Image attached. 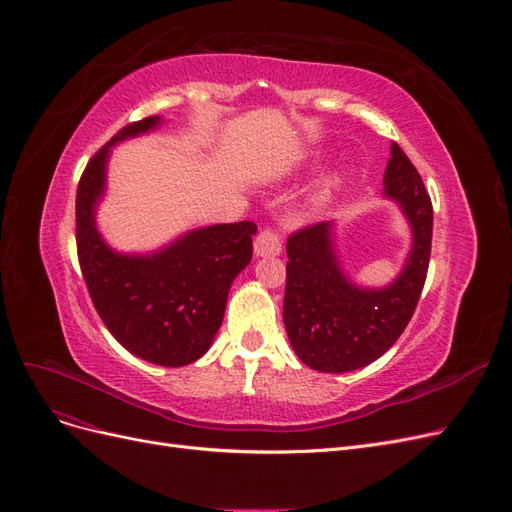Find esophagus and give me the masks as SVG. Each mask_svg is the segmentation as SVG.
I'll return each instance as SVG.
<instances>
[{"mask_svg": "<svg viewBox=\"0 0 512 512\" xmlns=\"http://www.w3.org/2000/svg\"><path fill=\"white\" fill-rule=\"evenodd\" d=\"M254 252H256V256H262V258L280 256L282 241H280V237H277V232L271 228L260 230L256 241H254Z\"/></svg>", "mask_w": 512, "mask_h": 512, "instance_id": "obj_1", "label": "esophagus"}]
</instances>
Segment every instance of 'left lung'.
Returning a JSON list of instances; mask_svg holds the SVG:
<instances>
[{"label": "left lung", "instance_id": "8db88e82", "mask_svg": "<svg viewBox=\"0 0 512 512\" xmlns=\"http://www.w3.org/2000/svg\"><path fill=\"white\" fill-rule=\"evenodd\" d=\"M382 196L404 213L412 245L389 286L367 288L346 273L335 250V222L307 226L286 241L284 324L299 359L324 374L361 369L404 333L425 286L433 209L421 175L397 143L384 170Z\"/></svg>", "mask_w": 512, "mask_h": 512}]
</instances>
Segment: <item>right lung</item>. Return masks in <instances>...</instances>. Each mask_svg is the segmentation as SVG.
I'll list each match as a JSON object with an SVG mask.
<instances>
[{
    "instance_id": "1",
    "label": "right lung",
    "mask_w": 512,
    "mask_h": 512,
    "mask_svg": "<svg viewBox=\"0 0 512 512\" xmlns=\"http://www.w3.org/2000/svg\"><path fill=\"white\" fill-rule=\"evenodd\" d=\"M162 121L130 123L89 160L76 190V247L91 301L117 342L153 365L183 367L211 348L222 327L228 290L252 260L256 226L194 228L149 254L117 252L104 241L96 211L111 151Z\"/></svg>"
}]
</instances>
